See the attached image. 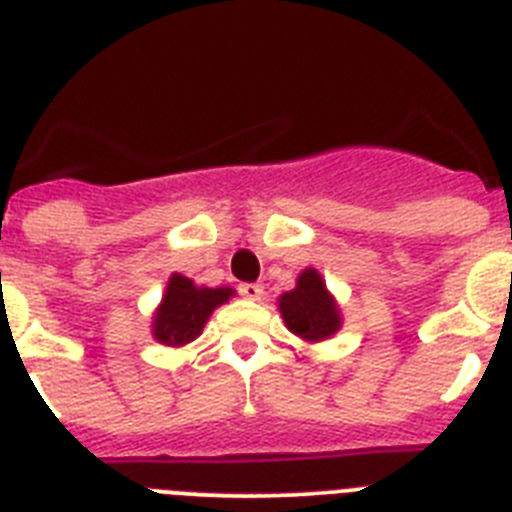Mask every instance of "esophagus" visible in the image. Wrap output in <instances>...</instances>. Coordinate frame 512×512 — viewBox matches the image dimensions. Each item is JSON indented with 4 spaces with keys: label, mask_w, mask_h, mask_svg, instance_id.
Segmentation results:
<instances>
[{
    "label": "esophagus",
    "mask_w": 512,
    "mask_h": 512,
    "mask_svg": "<svg viewBox=\"0 0 512 512\" xmlns=\"http://www.w3.org/2000/svg\"><path fill=\"white\" fill-rule=\"evenodd\" d=\"M238 292H241L246 300H261V297H264V287H261V284H241Z\"/></svg>",
    "instance_id": "esophagus-1"
}]
</instances>
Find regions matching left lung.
I'll list each match as a JSON object with an SVG mask.
<instances>
[{
  "label": "left lung",
  "instance_id": "obj_1",
  "mask_svg": "<svg viewBox=\"0 0 512 512\" xmlns=\"http://www.w3.org/2000/svg\"><path fill=\"white\" fill-rule=\"evenodd\" d=\"M279 312H282L284 325L302 341L310 343L328 341L343 325L336 297L330 295L325 279L312 266L302 269L295 289L279 297Z\"/></svg>",
  "mask_w": 512,
  "mask_h": 512
}]
</instances>
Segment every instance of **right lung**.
<instances>
[{"mask_svg":"<svg viewBox=\"0 0 512 512\" xmlns=\"http://www.w3.org/2000/svg\"><path fill=\"white\" fill-rule=\"evenodd\" d=\"M235 295L233 287H200L184 274H171L151 320V333L164 346H187L200 336L212 310Z\"/></svg>","mask_w":512,"mask_h":512,"instance_id":"1","label":"right lung"}]
</instances>
